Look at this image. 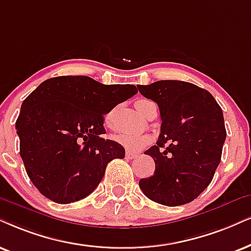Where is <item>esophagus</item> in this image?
<instances>
[{
  "instance_id": "esophagus-1",
  "label": "esophagus",
  "mask_w": 251,
  "mask_h": 251,
  "mask_svg": "<svg viewBox=\"0 0 251 251\" xmlns=\"http://www.w3.org/2000/svg\"><path fill=\"white\" fill-rule=\"evenodd\" d=\"M136 156H138V153H134V151H126V157L127 158H135Z\"/></svg>"
}]
</instances>
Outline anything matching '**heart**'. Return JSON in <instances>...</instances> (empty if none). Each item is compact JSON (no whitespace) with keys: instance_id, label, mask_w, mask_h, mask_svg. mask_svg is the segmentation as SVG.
Wrapping results in <instances>:
<instances>
[{"instance_id":"heart-1","label":"heart","mask_w":251,"mask_h":251,"mask_svg":"<svg viewBox=\"0 0 251 251\" xmlns=\"http://www.w3.org/2000/svg\"><path fill=\"white\" fill-rule=\"evenodd\" d=\"M153 103L151 100H138L135 102V107L142 116L145 115L147 111L148 106ZM110 119V115L106 116V122ZM115 141L124 148L128 149V151H139V149L146 147V146L151 144V138L148 134H136V133H119L115 136Z\"/></svg>"}]
</instances>
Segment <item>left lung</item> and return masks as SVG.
<instances>
[{
    "label": "left lung",
    "instance_id": "obj_1",
    "mask_svg": "<svg viewBox=\"0 0 251 251\" xmlns=\"http://www.w3.org/2000/svg\"><path fill=\"white\" fill-rule=\"evenodd\" d=\"M142 96L160 109L161 133L145 151L154 158V175L141 178L151 201L179 206L210 185L226 140L223 110L205 89L184 81L164 80L138 85Z\"/></svg>",
    "mask_w": 251,
    "mask_h": 251
}]
</instances>
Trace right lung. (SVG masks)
I'll return each instance as SVG.
<instances>
[{
    "label": "right lung",
    "instance_id": "1",
    "mask_svg": "<svg viewBox=\"0 0 251 251\" xmlns=\"http://www.w3.org/2000/svg\"><path fill=\"white\" fill-rule=\"evenodd\" d=\"M136 93L133 84L58 76L25 98L16 122L20 153L41 195L69 204L97 188L107 163L125 157L123 146L102 138L104 115Z\"/></svg>",
    "mask_w": 251,
    "mask_h": 251
}]
</instances>
